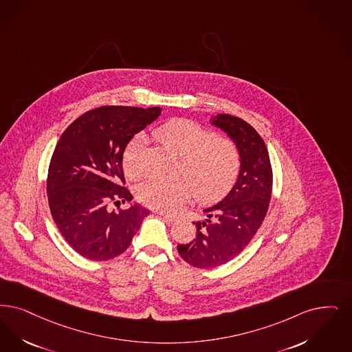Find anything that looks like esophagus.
Wrapping results in <instances>:
<instances>
[{"label": "esophagus", "mask_w": 352, "mask_h": 352, "mask_svg": "<svg viewBox=\"0 0 352 352\" xmlns=\"http://www.w3.org/2000/svg\"><path fill=\"white\" fill-rule=\"evenodd\" d=\"M158 214L161 216V217H164L166 221H169V223H174V221H177L178 219H177V216H171V214H168V213H164V212H158Z\"/></svg>", "instance_id": "34e87169"}]
</instances>
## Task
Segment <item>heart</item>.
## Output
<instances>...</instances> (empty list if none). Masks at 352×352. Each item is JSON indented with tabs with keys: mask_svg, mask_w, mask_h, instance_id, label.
I'll list each match as a JSON object with an SVG mask.
<instances>
[{
	"mask_svg": "<svg viewBox=\"0 0 352 352\" xmlns=\"http://www.w3.org/2000/svg\"><path fill=\"white\" fill-rule=\"evenodd\" d=\"M155 139L181 155L179 171L187 178L151 179L139 190L144 206L161 212L178 211L191 197L212 203L232 190L241 171L239 145L228 138H214L211 129L188 119H173L158 126ZM145 136L135 135L126 142L122 165L126 177L136 179L142 173L141 157Z\"/></svg>",
	"mask_w": 352,
	"mask_h": 352,
	"instance_id": "b5f03b06",
	"label": "heart"
}]
</instances>
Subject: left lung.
I'll return each mask as SVG.
<instances>
[{"mask_svg": "<svg viewBox=\"0 0 352 352\" xmlns=\"http://www.w3.org/2000/svg\"><path fill=\"white\" fill-rule=\"evenodd\" d=\"M214 124L233 139L241 152L239 179L219 204L204 210L206 220L194 223L197 236L178 245L183 259L197 268L226 265L253 239L267 213L272 194V168L263 139L243 119L220 113Z\"/></svg>", "mask_w": 352, "mask_h": 352, "instance_id": "obj_1", "label": "left lung"}]
</instances>
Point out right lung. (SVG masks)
<instances>
[{
  "label": "right lung",
  "instance_id": "obj_1",
  "mask_svg": "<svg viewBox=\"0 0 352 352\" xmlns=\"http://www.w3.org/2000/svg\"><path fill=\"white\" fill-rule=\"evenodd\" d=\"M160 113V107L102 106L77 118L57 141L47 175L48 204L61 236L86 259L124 253L149 214L139 204L118 211L109 206L132 200L122 155Z\"/></svg>",
  "mask_w": 352,
  "mask_h": 352
}]
</instances>
